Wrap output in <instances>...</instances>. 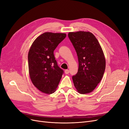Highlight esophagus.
<instances>
[{"label": "esophagus", "mask_w": 129, "mask_h": 129, "mask_svg": "<svg viewBox=\"0 0 129 129\" xmlns=\"http://www.w3.org/2000/svg\"><path fill=\"white\" fill-rule=\"evenodd\" d=\"M69 72H70V71H69V70H66L65 71V74H69Z\"/></svg>", "instance_id": "34e87169"}]
</instances>
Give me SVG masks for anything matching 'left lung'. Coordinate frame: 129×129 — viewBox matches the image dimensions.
<instances>
[{
	"label": "left lung",
	"mask_w": 129,
	"mask_h": 129,
	"mask_svg": "<svg viewBox=\"0 0 129 129\" xmlns=\"http://www.w3.org/2000/svg\"><path fill=\"white\" fill-rule=\"evenodd\" d=\"M69 38L75 49L78 58L77 73L72 76L78 92L90 93L101 81L106 69V59L99 41L89 31L70 32Z\"/></svg>",
	"instance_id": "obj_1"
}]
</instances>
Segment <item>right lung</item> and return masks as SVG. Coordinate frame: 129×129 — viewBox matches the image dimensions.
I'll return each instance as SVG.
<instances>
[{
    "label": "right lung",
    "instance_id": "obj_1",
    "mask_svg": "<svg viewBox=\"0 0 129 129\" xmlns=\"http://www.w3.org/2000/svg\"><path fill=\"white\" fill-rule=\"evenodd\" d=\"M66 36L64 33H43L34 41L29 51L30 79L33 85L44 93L55 92L64 73L57 64L53 51Z\"/></svg>",
    "mask_w": 129,
    "mask_h": 129
}]
</instances>
